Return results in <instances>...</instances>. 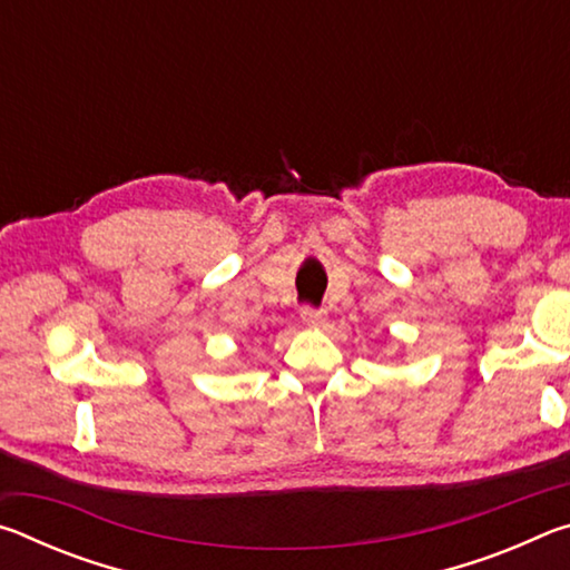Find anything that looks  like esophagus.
I'll return each instance as SVG.
<instances>
[{"label": "esophagus", "mask_w": 570, "mask_h": 570, "mask_svg": "<svg viewBox=\"0 0 570 570\" xmlns=\"http://www.w3.org/2000/svg\"><path fill=\"white\" fill-rule=\"evenodd\" d=\"M302 320L306 326H324L326 322V312L324 308H314V306H304L302 308Z\"/></svg>", "instance_id": "34e87169"}]
</instances>
